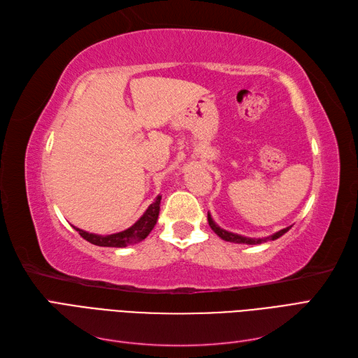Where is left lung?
Segmentation results:
<instances>
[{"label": "left lung", "instance_id": "1", "mask_svg": "<svg viewBox=\"0 0 358 358\" xmlns=\"http://www.w3.org/2000/svg\"><path fill=\"white\" fill-rule=\"evenodd\" d=\"M208 221H209L210 229H212L216 234H218L222 241H225V242H233V243H245V245H258V243H263V242H267V241H276V239H279L280 236L285 234V233L291 229V227H292V225H289V227H287V229L279 230V231H276V233L272 234V236L264 237V239H251V237H245V236L236 234V233H231V231H227V230L221 229V227L212 220L210 213H208Z\"/></svg>", "mask_w": 358, "mask_h": 358}]
</instances>
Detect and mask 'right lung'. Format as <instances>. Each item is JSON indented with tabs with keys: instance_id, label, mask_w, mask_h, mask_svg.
<instances>
[{
	"instance_id": "1",
	"label": "right lung",
	"mask_w": 358,
	"mask_h": 358,
	"mask_svg": "<svg viewBox=\"0 0 358 358\" xmlns=\"http://www.w3.org/2000/svg\"><path fill=\"white\" fill-rule=\"evenodd\" d=\"M159 203H161V196H158L152 204H149V208L146 212L140 216L138 221H136L129 229L119 231L115 234H107V236H100V234H94L83 231L80 229H76V231H79V234L83 237L85 241H88L92 245L96 246H109V248H124L133 243H138L145 241L148 234L152 231L158 221V215H159Z\"/></svg>"
}]
</instances>
